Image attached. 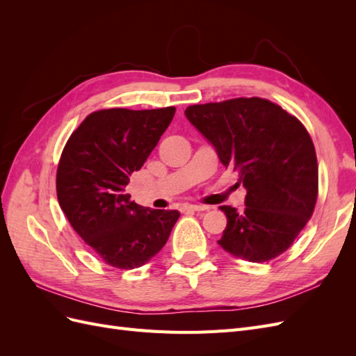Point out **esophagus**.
I'll return each mask as SVG.
<instances>
[{
	"mask_svg": "<svg viewBox=\"0 0 356 356\" xmlns=\"http://www.w3.org/2000/svg\"><path fill=\"white\" fill-rule=\"evenodd\" d=\"M184 209H186V211H196V212H200V211H208L209 207H204V204H186Z\"/></svg>",
	"mask_w": 356,
	"mask_h": 356,
	"instance_id": "obj_1",
	"label": "esophagus"
}]
</instances>
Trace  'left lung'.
<instances>
[{"mask_svg":"<svg viewBox=\"0 0 356 356\" xmlns=\"http://www.w3.org/2000/svg\"><path fill=\"white\" fill-rule=\"evenodd\" d=\"M188 122L207 138L225 168L239 174L245 211L220 209L225 252L263 263L285 252L305 229L318 197V161L310 135L294 115L261 98L191 105Z\"/></svg>","mask_w":356,"mask_h":356,"instance_id":"left-lung-1","label":"left lung"}]
</instances>
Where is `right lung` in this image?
<instances>
[{
	"label": "right lung",
	"instance_id": "add662e5",
	"mask_svg": "<svg viewBox=\"0 0 356 356\" xmlns=\"http://www.w3.org/2000/svg\"><path fill=\"white\" fill-rule=\"evenodd\" d=\"M175 114L110 108L89 114L63 148L56 191L72 229L102 260L117 268L148 263L168 242L179 212L149 209L126 195Z\"/></svg>",
	"mask_w": 356,
	"mask_h": 356
}]
</instances>
